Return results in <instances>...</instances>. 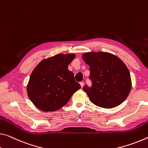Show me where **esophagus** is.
Returning a JSON list of instances; mask_svg holds the SVG:
<instances>
[{"label":"esophagus","instance_id":"obj_1","mask_svg":"<svg viewBox=\"0 0 148 148\" xmlns=\"http://www.w3.org/2000/svg\"><path fill=\"white\" fill-rule=\"evenodd\" d=\"M79 84H80V86H81L82 88H83V86H84V83L83 82H81L79 83Z\"/></svg>","mask_w":148,"mask_h":148}]
</instances>
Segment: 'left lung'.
I'll return each instance as SVG.
<instances>
[{
  "label": "left lung",
  "mask_w": 148,
  "mask_h": 148,
  "mask_svg": "<svg viewBox=\"0 0 148 148\" xmlns=\"http://www.w3.org/2000/svg\"><path fill=\"white\" fill-rule=\"evenodd\" d=\"M82 58L90 66L92 86L83 90L91 103L111 109L121 105L130 92V74L125 63L116 55L107 52H89Z\"/></svg>",
  "instance_id": "left-lung-1"
}]
</instances>
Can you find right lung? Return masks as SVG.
<instances>
[{
    "label": "right lung",
    "instance_id": "right-lung-1",
    "mask_svg": "<svg viewBox=\"0 0 148 148\" xmlns=\"http://www.w3.org/2000/svg\"><path fill=\"white\" fill-rule=\"evenodd\" d=\"M75 57L74 53L58 54L41 60L33 70L27 93L37 109L44 112L57 111L80 89L73 72L68 69Z\"/></svg>",
    "mask_w": 148,
    "mask_h": 148
}]
</instances>
